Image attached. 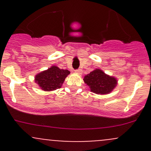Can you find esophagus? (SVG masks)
<instances>
[{"label": "esophagus", "mask_w": 151, "mask_h": 151, "mask_svg": "<svg viewBox=\"0 0 151 151\" xmlns=\"http://www.w3.org/2000/svg\"><path fill=\"white\" fill-rule=\"evenodd\" d=\"M75 72L77 73V74H82V70L81 69H77L76 70Z\"/></svg>", "instance_id": "obj_1"}]
</instances>
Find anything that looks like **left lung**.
Wrapping results in <instances>:
<instances>
[{
	"instance_id": "obj_1",
	"label": "left lung",
	"mask_w": 151,
	"mask_h": 151,
	"mask_svg": "<svg viewBox=\"0 0 151 151\" xmlns=\"http://www.w3.org/2000/svg\"><path fill=\"white\" fill-rule=\"evenodd\" d=\"M83 80L91 92L100 95L110 93L118 85L117 78L105 74L100 68L94 69L85 75Z\"/></svg>"
}]
</instances>
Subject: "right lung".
<instances>
[{"label":"right lung","instance_id":"obj_1","mask_svg":"<svg viewBox=\"0 0 151 151\" xmlns=\"http://www.w3.org/2000/svg\"><path fill=\"white\" fill-rule=\"evenodd\" d=\"M68 70L60 69L56 66H52L35 76V83L44 91H52L61 88L67 76Z\"/></svg>","mask_w":151,"mask_h":151}]
</instances>
